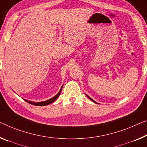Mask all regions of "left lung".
<instances>
[{
  "instance_id": "obj_1",
  "label": "left lung",
  "mask_w": 147,
  "mask_h": 147,
  "mask_svg": "<svg viewBox=\"0 0 147 147\" xmlns=\"http://www.w3.org/2000/svg\"><path fill=\"white\" fill-rule=\"evenodd\" d=\"M87 97H88V98H89V99H90V100H92V102H94V103H96V102H95V101H94V100H92V98H91V97H90V96H88V95H87ZM96 104H97V103H96Z\"/></svg>"
}]
</instances>
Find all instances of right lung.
I'll list each match as a JSON object with an SVG mask.
<instances>
[{"label":"right lung","instance_id":"obj_1","mask_svg":"<svg viewBox=\"0 0 147 147\" xmlns=\"http://www.w3.org/2000/svg\"><path fill=\"white\" fill-rule=\"evenodd\" d=\"M62 87H63V85L62 86V87H61V89L60 90V91L58 92V93L56 94V96H55L54 97H53V98H51L49 99V100H45V101H43V102H31V101H29V100H24L26 101L27 102H28L29 104H31V105H35V106H46V105H49V104H51L52 102H55V101L58 98V96H60V94L61 93V91H62Z\"/></svg>","mask_w":147,"mask_h":147}]
</instances>
